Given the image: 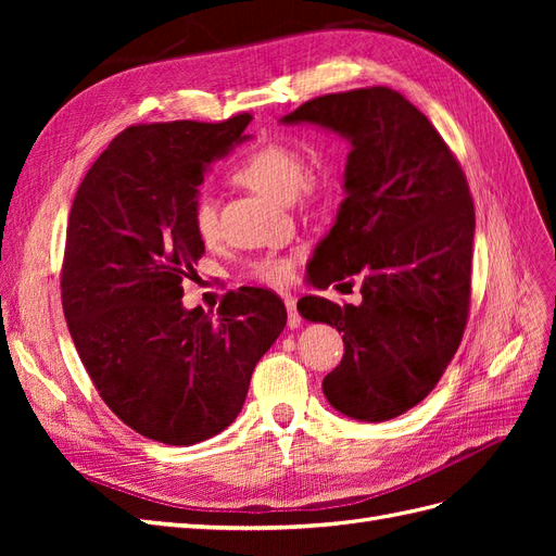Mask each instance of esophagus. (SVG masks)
Instances as JSON below:
<instances>
[{
    "mask_svg": "<svg viewBox=\"0 0 556 556\" xmlns=\"http://www.w3.org/2000/svg\"><path fill=\"white\" fill-rule=\"evenodd\" d=\"M285 306H288V327H290V329H296V327L301 325V315H299V311H296L294 296L285 294Z\"/></svg>",
    "mask_w": 556,
    "mask_h": 556,
    "instance_id": "obj_1",
    "label": "esophagus"
}]
</instances>
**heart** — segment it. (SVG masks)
Here are the masks:
<instances>
[{"mask_svg":"<svg viewBox=\"0 0 556 556\" xmlns=\"http://www.w3.org/2000/svg\"><path fill=\"white\" fill-rule=\"evenodd\" d=\"M231 178L243 188L276 201H290L292 197L317 199L333 180V164L323 153L304 164L299 148L282 141H268L250 148L231 169ZM190 227L201 243L215 241L217 213L208 194L194 197L190 206ZM252 276L268 285L290 282L294 278V257H264L252 266Z\"/></svg>","mask_w":556,"mask_h":556,"instance_id":"heart-1","label":"heart"}]
</instances>
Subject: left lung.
Wrapping results in <instances>:
<instances>
[{
    "instance_id": "obj_1",
    "label": "left lung",
    "mask_w": 556,
    "mask_h": 556,
    "mask_svg": "<svg viewBox=\"0 0 556 556\" xmlns=\"http://www.w3.org/2000/svg\"><path fill=\"white\" fill-rule=\"evenodd\" d=\"M282 123H313L352 146L345 201L308 276L327 290L362 280V304L299 299L311 323L343 331L323 380L331 406L359 422L410 410L457 352L470 306L476 211L459 160L401 92L376 86L315 97Z\"/></svg>"
}]
</instances>
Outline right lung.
<instances>
[{"label":"right lung","mask_w":556,"mask_h":556,"mask_svg":"<svg viewBox=\"0 0 556 556\" xmlns=\"http://www.w3.org/2000/svg\"><path fill=\"white\" fill-rule=\"evenodd\" d=\"M250 121L127 127L78 185L66 225L60 290L78 357L106 406L164 445L227 429L288 323L262 288L225 294L215 317L180 301L204 255L190 227L197 188Z\"/></svg>","instance_id":"1"}]
</instances>
